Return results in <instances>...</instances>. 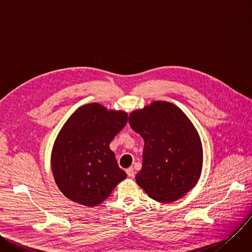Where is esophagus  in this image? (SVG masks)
I'll list each match as a JSON object with an SVG mask.
<instances>
[{
  "mask_svg": "<svg viewBox=\"0 0 252 252\" xmlns=\"http://www.w3.org/2000/svg\"><path fill=\"white\" fill-rule=\"evenodd\" d=\"M126 173H127L128 177H130V178H134V177H135V172H134V169H133L132 167L128 168V169L126 170Z\"/></svg>",
  "mask_w": 252,
  "mask_h": 252,
  "instance_id": "1",
  "label": "esophagus"
}]
</instances>
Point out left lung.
<instances>
[{"instance_id": "obj_1", "label": "left lung", "mask_w": 252, "mask_h": 252, "mask_svg": "<svg viewBox=\"0 0 252 252\" xmlns=\"http://www.w3.org/2000/svg\"><path fill=\"white\" fill-rule=\"evenodd\" d=\"M128 122L144 140L137 184L159 202L183 197L196 185L202 167L201 142L193 125L167 101L132 112Z\"/></svg>"}]
</instances>
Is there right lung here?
Segmentation results:
<instances>
[{"label":"right lung","mask_w":252,"mask_h":252,"mask_svg":"<svg viewBox=\"0 0 252 252\" xmlns=\"http://www.w3.org/2000/svg\"><path fill=\"white\" fill-rule=\"evenodd\" d=\"M127 118L123 111H107L95 102L82 106L69 118L52 154L55 181L67 198L95 206L126 178L110 143L124 128Z\"/></svg>","instance_id":"1"}]
</instances>
